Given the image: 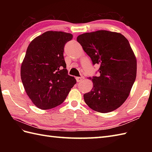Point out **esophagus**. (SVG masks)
Instances as JSON below:
<instances>
[{
  "instance_id": "34e87169",
  "label": "esophagus",
  "mask_w": 152,
  "mask_h": 152,
  "mask_svg": "<svg viewBox=\"0 0 152 152\" xmlns=\"http://www.w3.org/2000/svg\"><path fill=\"white\" fill-rule=\"evenodd\" d=\"M84 79V78L83 77H76V80H77V82H82V80Z\"/></svg>"
}]
</instances>
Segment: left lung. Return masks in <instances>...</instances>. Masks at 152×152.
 Segmentation results:
<instances>
[{"instance_id":"1","label":"left lung","mask_w":152,"mask_h":152,"mask_svg":"<svg viewBox=\"0 0 152 152\" xmlns=\"http://www.w3.org/2000/svg\"><path fill=\"white\" fill-rule=\"evenodd\" d=\"M77 41L99 65L100 76L92 80L91 91L83 95L90 108L101 113L115 110L130 94L137 76L136 56L128 40L119 33L96 31L79 35Z\"/></svg>"}]
</instances>
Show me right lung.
Here are the masks:
<instances>
[{
  "label": "right lung",
  "instance_id": "add662e5",
  "mask_svg": "<svg viewBox=\"0 0 152 152\" xmlns=\"http://www.w3.org/2000/svg\"><path fill=\"white\" fill-rule=\"evenodd\" d=\"M72 34L47 31L28 45L21 66V78L27 95L33 104L48 110L62 104L76 83L68 74L64 46Z\"/></svg>",
  "mask_w": 152,
  "mask_h": 152
}]
</instances>
